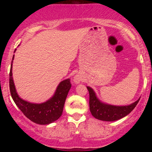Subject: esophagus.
Listing matches in <instances>:
<instances>
[{"label": "esophagus", "mask_w": 152, "mask_h": 152, "mask_svg": "<svg viewBox=\"0 0 152 152\" xmlns=\"http://www.w3.org/2000/svg\"><path fill=\"white\" fill-rule=\"evenodd\" d=\"M74 81H75V82H78L79 81V78H78V77H75Z\"/></svg>", "instance_id": "34e87169"}]
</instances>
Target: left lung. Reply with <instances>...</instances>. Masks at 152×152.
<instances>
[{"label":"left lung","mask_w":152,"mask_h":152,"mask_svg":"<svg viewBox=\"0 0 152 152\" xmlns=\"http://www.w3.org/2000/svg\"><path fill=\"white\" fill-rule=\"evenodd\" d=\"M89 93V109L94 117L105 121H114L124 117L133 110L140 98L128 106H114L105 104L97 98L94 91L87 86Z\"/></svg>","instance_id":"left-lung-1"}]
</instances>
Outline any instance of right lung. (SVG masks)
<instances>
[{"mask_svg": "<svg viewBox=\"0 0 152 152\" xmlns=\"http://www.w3.org/2000/svg\"><path fill=\"white\" fill-rule=\"evenodd\" d=\"M13 58L14 55L13 60ZM12 63L9 74L10 91L12 99L23 114L31 121L41 125L49 124L58 119L63 113L66 99L71 87L70 79L67 78L61 82L54 95L46 102L41 104L30 103L20 98L17 94L12 76Z\"/></svg>", "mask_w": 152, "mask_h": 152, "instance_id": "add662e5", "label": "right lung"}]
</instances>
